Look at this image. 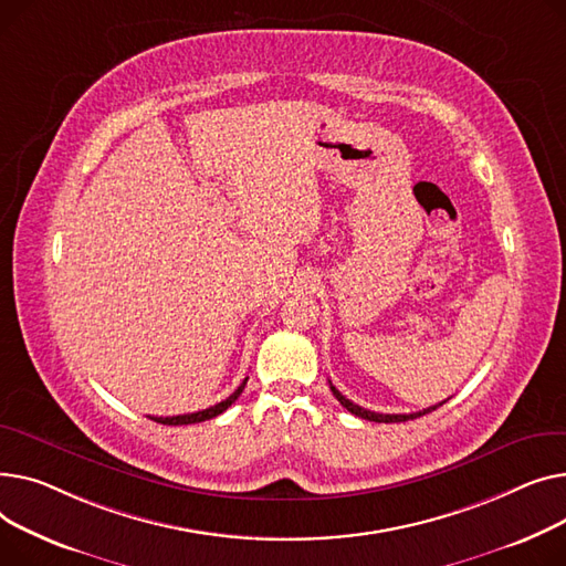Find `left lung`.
<instances>
[{"instance_id": "left-lung-1", "label": "left lung", "mask_w": 566, "mask_h": 566, "mask_svg": "<svg viewBox=\"0 0 566 566\" xmlns=\"http://www.w3.org/2000/svg\"><path fill=\"white\" fill-rule=\"evenodd\" d=\"M331 392L336 395V400L349 411V413H354V416H358V418H363V420H370V422H405V420H413V418H420V416H424V413H429V411H434V409H439V407H443L448 400H443V402H439V405H434V407H427V409H422V411H418V413H377V411H370V409H363V407H358V405H354L352 400H347V397L331 384Z\"/></svg>"}]
</instances>
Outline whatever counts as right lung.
<instances>
[{
  "instance_id": "right-lung-1",
  "label": "right lung",
  "mask_w": 566,
  "mask_h": 566,
  "mask_svg": "<svg viewBox=\"0 0 566 566\" xmlns=\"http://www.w3.org/2000/svg\"><path fill=\"white\" fill-rule=\"evenodd\" d=\"M244 386H247V379L238 386V390L232 392L230 397H226L223 402H219V405H214V407H210V409H203V411H196V413H185V416H166V418H157V416H150V420H155V422H161V424H193V422H203V420H210V418H214V416H219V413H223L232 402L238 400L240 397V392L244 390Z\"/></svg>"
}]
</instances>
